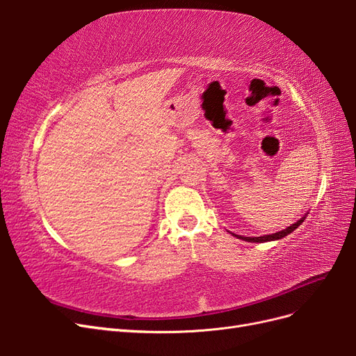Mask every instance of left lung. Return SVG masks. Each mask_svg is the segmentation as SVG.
<instances>
[{
	"label": "left lung",
	"mask_w": 356,
	"mask_h": 356,
	"mask_svg": "<svg viewBox=\"0 0 356 356\" xmlns=\"http://www.w3.org/2000/svg\"><path fill=\"white\" fill-rule=\"evenodd\" d=\"M305 218L306 217H303V218H300L297 222H294V224H291L289 227H286V229H284L282 232H277V233H273V234H264V236H260V238H245V236H239V234H234V233H232L233 236H236V238L238 239H242V241H246V242H258V243H263V242H270V241H277V239H282V238H285V236H288L289 233H293L298 225L305 221Z\"/></svg>",
	"instance_id": "left-lung-1"
}]
</instances>
